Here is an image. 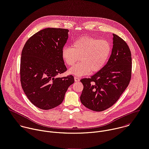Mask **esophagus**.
Returning a JSON list of instances; mask_svg holds the SVG:
<instances>
[{"label": "esophagus", "mask_w": 149, "mask_h": 149, "mask_svg": "<svg viewBox=\"0 0 149 149\" xmlns=\"http://www.w3.org/2000/svg\"><path fill=\"white\" fill-rule=\"evenodd\" d=\"M74 80H75V82H79L80 79H79V78L78 77H74Z\"/></svg>", "instance_id": "obj_1"}]
</instances>
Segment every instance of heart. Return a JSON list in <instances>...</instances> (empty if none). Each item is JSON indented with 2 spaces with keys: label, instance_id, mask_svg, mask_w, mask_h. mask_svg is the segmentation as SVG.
<instances>
[{
  "label": "heart",
  "instance_id": "obj_1",
  "mask_svg": "<svg viewBox=\"0 0 149 149\" xmlns=\"http://www.w3.org/2000/svg\"><path fill=\"white\" fill-rule=\"evenodd\" d=\"M111 53V45L106 40L82 37L75 40L72 47L64 46L61 55L66 64L74 65L79 57L80 63L70 68V74L81 77L91 72L100 71L107 63Z\"/></svg>",
  "mask_w": 149,
  "mask_h": 149
}]
</instances>
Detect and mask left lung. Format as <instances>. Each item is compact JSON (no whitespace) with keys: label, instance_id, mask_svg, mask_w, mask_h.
Masks as SVG:
<instances>
[{"label":"left lung","instance_id":"obj_1","mask_svg":"<svg viewBox=\"0 0 149 149\" xmlns=\"http://www.w3.org/2000/svg\"><path fill=\"white\" fill-rule=\"evenodd\" d=\"M113 47L107 64L90 78H84L80 100L86 108L101 112L111 107L127 87L132 57L126 42L113 34Z\"/></svg>","mask_w":149,"mask_h":149}]
</instances>
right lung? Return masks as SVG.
<instances>
[{
	"mask_svg": "<svg viewBox=\"0 0 149 149\" xmlns=\"http://www.w3.org/2000/svg\"><path fill=\"white\" fill-rule=\"evenodd\" d=\"M68 29L47 28L26 42L20 60V81L29 101L37 108L49 110L60 105L72 75L58 77L67 71L61 51L68 38Z\"/></svg>",
	"mask_w": 149,
	"mask_h": 149,
	"instance_id": "add662e5",
	"label": "right lung"
}]
</instances>
